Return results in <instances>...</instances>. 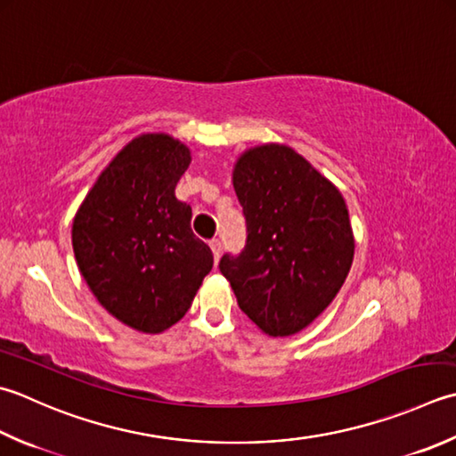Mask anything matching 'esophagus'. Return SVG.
Wrapping results in <instances>:
<instances>
[{"label": "esophagus", "mask_w": 456, "mask_h": 456, "mask_svg": "<svg viewBox=\"0 0 456 456\" xmlns=\"http://www.w3.org/2000/svg\"><path fill=\"white\" fill-rule=\"evenodd\" d=\"M209 247H211L213 258H216V263H217V261H219V255H221V240H217V239L209 240Z\"/></svg>", "instance_id": "obj_1"}]
</instances>
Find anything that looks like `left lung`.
I'll list each match as a JSON object with an SVG mask.
<instances>
[{"instance_id":"obj_1","label":"left lung","mask_w":456,"mask_h":456,"mask_svg":"<svg viewBox=\"0 0 456 456\" xmlns=\"http://www.w3.org/2000/svg\"><path fill=\"white\" fill-rule=\"evenodd\" d=\"M233 187L247 245L219 271L239 308L269 338L298 334L330 306L354 261V231L338 187L287 144L245 150Z\"/></svg>"}]
</instances>
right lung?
<instances>
[{
    "label": "right lung",
    "instance_id": "right-lung-1",
    "mask_svg": "<svg viewBox=\"0 0 456 456\" xmlns=\"http://www.w3.org/2000/svg\"><path fill=\"white\" fill-rule=\"evenodd\" d=\"M191 150L164 132L130 140L73 219V251L88 289L122 324L159 334L185 316L205 274L211 248L191 233V208L175 185Z\"/></svg>",
    "mask_w": 456,
    "mask_h": 456
}]
</instances>
